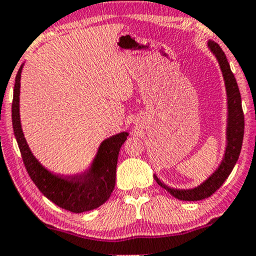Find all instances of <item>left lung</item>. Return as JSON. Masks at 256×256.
I'll return each instance as SVG.
<instances>
[{"instance_id":"1","label":"left lung","mask_w":256,"mask_h":256,"mask_svg":"<svg viewBox=\"0 0 256 256\" xmlns=\"http://www.w3.org/2000/svg\"><path fill=\"white\" fill-rule=\"evenodd\" d=\"M208 47L213 52L214 56H216L220 66L222 72H223L224 80H226V95H228V131H226V136H228V146L226 150V156L222 161L219 168L208 178L206 182L198 187L192 188V190H174V188L167 187L164 183H162L156 176L154 180L156 182L168 190L174 197L180 200H206V198L210 197L216 190L222 187L226 178L229 177L230 172L233 171L234 166H236V161L239 158L240 151H242V138H244V112H242V96H240V92L236 80L234 78V74L232 73L230 66H229L226 56L222 48L219 47L218 43L209 40Z\"/></svg>"}]
</instances>
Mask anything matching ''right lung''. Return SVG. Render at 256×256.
Returning <instances> with one entry per match:
<instances>
[{
    "mask_svg": "<svg viewBox=\"0 0 256 256\" xmlns=\"http://www.w3.org/2000/svg\"><path fill=\"white\" fill-rule=\"evenodd\" d=\"M20 72L22 66L18 70L14 82L12 125L23 164L30 180L49 200L72 213H82L100 207L109 200L115 187L118 152L128 134L121 132L106 138L100 144L92 168L80 176L60 177L50 174L34 158L23 138L20 121Z\"/></svg>",
    "mask_w": 256,
    "mask_h": 256,
    "instance_id": "1",
    "label": "right lung"
}]
</instances>
